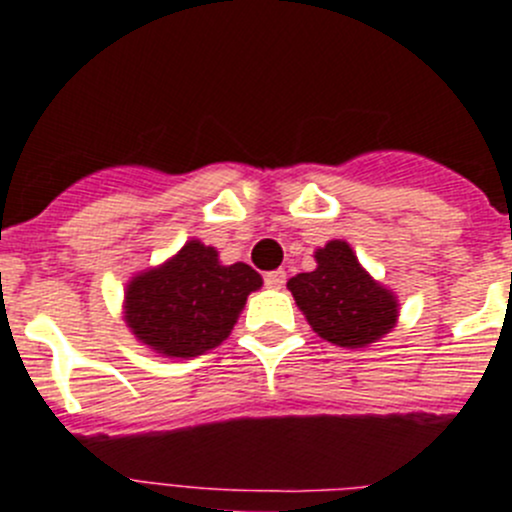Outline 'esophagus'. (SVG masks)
<instances>
[{
  "instance_id": "1",
  "label": "esophagus",
  "mask_w": 512,
  "mask_h": 512,
  "mask_svg": "<svg viewBox=\"0 0 512 512\" xmlns=\"http://www.w3.org/2000/svg\"><path fill=\"white\" fill-rule=\"evenodd\" d=\"M265 285L272 290H280L285 285V270H272L265 275Z\"/></svg>"
}]
</instances>
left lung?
<instances>
[{
	"label": "left lung",
	"mask_w": 512,
	"mask_h": 512,
	"mask_svg": "<svg viewBox=\"0 0 512 512\" xmlns=\"http://www.w3.org/2000/svg\"><path fill=\"white\" fill-rule=\"evenodd\" d=\"M315 270L288 280V290L323 341L366 348L381 341L399 321V300L374 280L346 240L315 250Z\"/></svg>",
	"instance_id": "8db88e82"
}]
</instances>
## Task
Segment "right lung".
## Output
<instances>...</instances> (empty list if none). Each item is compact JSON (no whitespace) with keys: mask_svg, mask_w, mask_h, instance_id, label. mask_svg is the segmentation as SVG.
Segmentation results:
<instances>
[{"mask_svg":"<svg viewBox=\"0 0 512 512\" xmlns=\"http://www.w3.org/2000/svg\"><path fill=\"white\" fill-rule=\"evenodd\" d=\"M260 288V272L250 265H222L217 247L189 240L174 257L128 280L123 321L154 353L194 358L227 341L247 295Z\"/></svg>","mask_w":512,"mask_h":512,"instance_id":"right-lung-1","label":"right lung"}]
</instances>
